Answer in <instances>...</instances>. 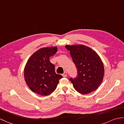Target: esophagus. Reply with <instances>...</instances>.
<instances>
[{"label": "esophagus", "mask_w": 124, "mask_h": 124, "mask_svg": "<svg viewBox=\"0 0 124 124\" xmlns=\"http://www.w3.org/2000/svg\"><path fill=\"white\" fill-rule=\"evenodd\" d=\"M62 76L63 77H67V72H64V73H63V74H62Z\"/></svg>", "instance_id": "esophagus-1"}]
</instances>
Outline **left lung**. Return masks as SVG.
<instances>
[{"label":"left lung","mask_w":124,"mask_h":124,"mask_svg":"<svg viewBox=\"0 0 124 124\" xmlns=\"http://www.w3.org/2000/svg\"><path fill=\"white\" fill-rule=\"evenodd\" d=\"M78 70L76 79L70 78L79 93L87 94L98 89L104 77V66L99 55L93 49L82 44L66 45Z\"/></svg>","instance_id":"8db88e82"}]
</instances>
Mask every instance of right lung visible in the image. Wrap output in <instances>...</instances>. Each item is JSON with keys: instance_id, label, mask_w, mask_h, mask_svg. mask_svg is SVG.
<instances>
[{"instance_id": "right-lung-1", "label": "right lung", "mask_w": 124, "mask_h": 124, "mask_svg": "<svg viewBox=\"0 0 124 124\" xmlns=\"http://www.w3.org/2000/svg\"><path fill=\"white\" fill-rule=\"evenodd\" d=\"M57 47H42L31 55L24 68L26 83L33 93L45 96L55 90L62 78L55 72V66L50 62V57L57 52Z\"/></svg>"}]
</instances>
